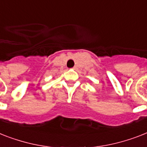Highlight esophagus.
Returning a JSON list of instances; mask_svg holds the SVG:
<instances>
[{
    "label": "esophagus",
    "mask_w": 147,
    "mask_h": 147,
    "mask_svg": "<svg viewBox=\"0 0 147 147\" xmlns=\"http://www.w3.org/2000/svg\"><path fill=\"white\" fill-rule=\"evenodd\" d=\"M76 68H77V67H76V66H74L73 69H76Z\"/></svg>",
    "instance_id": "obj_1"
}]
</instances>
